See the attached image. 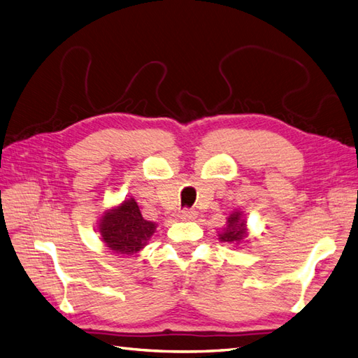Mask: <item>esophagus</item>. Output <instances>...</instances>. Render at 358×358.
I'll list each match as a JSON object with an SVG mask.
<instances>
[{"label":"esophagus","mask_w":358,"mask_h":358,"mask_svg":"<svg viewBox=\"0 0 358 358\" xmlns=\"http://www.w3.org/2000/svg\"><path fill=\"white\" fill-rule=\"evenodd\" d=\"M180 218H182V220H188V221H191V220H196V218H197V210H194V209H188V208L182 209V212H180Z\"/></svg>","instance_id":"34e87169"}]
</instances>
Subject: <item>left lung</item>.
Returning <instances> with one entry per match:
<instances>
[{"mask_svg": "<svg viewBox=\"0 0 358 358\" xmlns=\"http://www.w3.org/2000/svg\"><path fill=\"white\" fill-rule=\"evenodd\" d=\"M247 235L248 234H247L245 221L243 218V212L235 210L229 215L227 224L218 236H220L221 243L238 245V244L243 243V241L247 238Z\"/></svg>", "mask_w": 358, "mask_h": 358, "instance_id": "left-lung-1", "label": "left lung"}]
</instances>
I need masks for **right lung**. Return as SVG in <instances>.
Here are the masks:
<instances>
[{
	"label": "right lung",
	"mask_w": 358,
	"mask_h": 358,
	"mask_svg": "<svg viewBox=\"0 0 358 358\" xmlns=\"http://www.w3.org/2000/svg\"><path fill=\"white\" fill-rule=\"evenodd\" d=\"M157 224L141 217L134 199L124 200L120 206L105 212L99 221L101 238L111 253L131 256L138 253L155 234Z\"/></svg>",
	"instance_id": "right-lung-1"
}]
</instances>
